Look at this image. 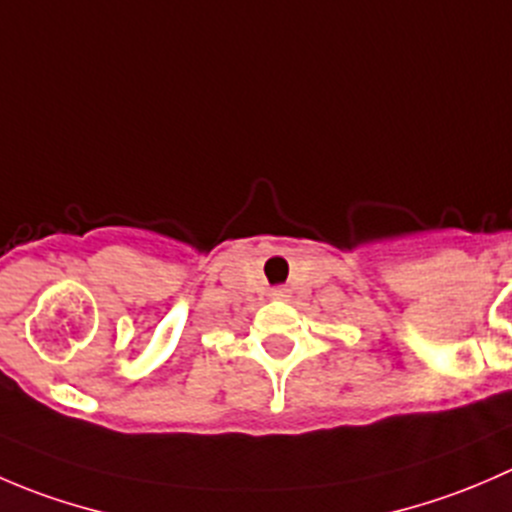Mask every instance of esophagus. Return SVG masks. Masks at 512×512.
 Listing matches in <instances>:
<instances>
[{
  "instance_id": "34e87169",
  "label": "esophagus",
  "mask_w": 512,
  "mask_h": 512,
  "mask_svg": "<svg viewBox=\"0 0 512 512\" xmlns=\"http://www.w3.org/2000/svg\"><path fill=\"white\" fill-rule=\"evenodd\" d=\"M270 297L277 299V302H287V299L292 297V292H289L287 287H275V289H272V292H270Z\"/></svg>"
}]
</instances>
